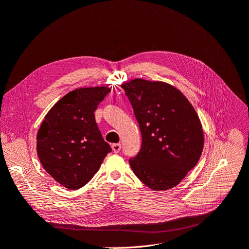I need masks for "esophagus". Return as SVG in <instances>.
I'll return each mask as SVG.
<instances>
[{
  "label": "esophagus",
  "mask_w": 249,
  "mask_h": 249,
  "mask_svg": "<svg viewBox=\"0 0 249 249\" xmlns=\"http://www.w3.org/2000/svg\"><path fill=\"white\" fill-rule=\"evenodd\" d=\"M112 149L115 153H119L120 150H121V143H113L112 144Z\"/></svg>",
  "instance_id": "1"
}]
</instances>
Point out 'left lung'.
I'll use <instances>...</instances> for the list:
<instances>
[{
	"label": "left lung",
	"instance_id": "obj_1",
	"mask_svg": "<svg viewBox=\"0 0 249 249\" xmlns=\"http://www.w3.org/2000/svg\"><path fill=\"white\" fill-rule=\"evenodd\" d=\"M133 107L142 148L131 169L154 191H166L198 163L204 135L195 108L181 92L164 82L134 79L121 85Z\"/></svg>",
	"mask_w": 249,
	"mask_h": 249
}]
</instances>
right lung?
Masks as SVG:
<instances>
[{
    "instance_id": "obj_1",
    "label": "right lung",
    "mask_w": 249,
    "mask_h": 249,
    "mask_svg": "<svg viewBox=\"0 0 249 249\" xmlns=\"http://www.w3.org/2000/svg\"><path fill=\"white\" fill-rule=\"evenodd\" d=\"M110 89L78 88L45 116L36 134V153L44 169L69 190L85 186L112 151L95 122L94 112Z\"/></svg>"
}]
</instances>
